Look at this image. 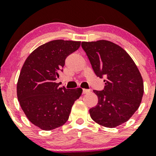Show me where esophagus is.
Instances as JSON below:
<instances>
[{"label":"esophagus","mask_w":156,"mask_h":156,"mask_svg":"<svg viewBox=\"0 0 156 156\" xmlns=\"http://www.w3.org/2000/svg\"><path fill=\"white\" fill-rule=\"evenodd\" d=\"M90 91V90H89V89H83V94H84L89 93Z\"/></svg>","instance_id":"1"}]
</instances>
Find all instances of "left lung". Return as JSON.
Wrapping results in <instances>:
<instances>
[{
    "mask_svg": "<svg viewBox=\"0 0 156 156\" xmlns=\"http://www.w3.org/2000/svg\"><path fill=\"white\" fill-rule=\"evenodd\" d=\"M95 75L104 78V88L94 90L98 103L89 110L90 117L101 126L113 128L127 121L143 98V81L129 54L107 40L82 42Z\"/></svg>",
    "mask_w": 156,
    "mask_h": 156,
    "instance_id": "left-lung-1",
    "label": "left lung"
}]
</instances>
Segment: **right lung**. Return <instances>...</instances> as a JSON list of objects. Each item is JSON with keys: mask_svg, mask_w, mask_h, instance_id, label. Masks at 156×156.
Listing matches in <instances>:
<instances>
[{"mask_svg": "<svg viewBox=\"0 0 156 156\" xmlns=\"http://www.w3.org/2000/svg\"><path fill=\"white\" fill-rule=\"evenodd\" d=\"M81 42L57 40L36 48L26 59L16 86L17 98L28 120L43 130L62 126L82 89L58 87L66 58Z\"/></svg>", "mask_w": 156, "mask_h": 156, "instance_id": "obj_1", "label": "right lung"}]
</instances>
